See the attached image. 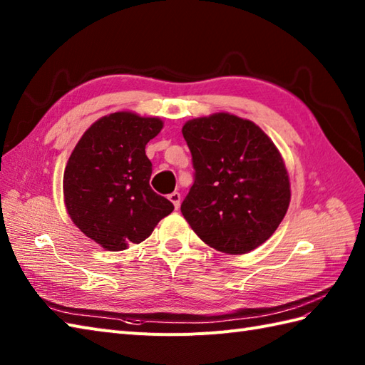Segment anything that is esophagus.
Segmentation results:
<instances>
[{
    "label": "esophagus",
    "mask_w": 365,
    "mask_h": 365,
    "mask_svg": "<svg viewBox=\"0 0 365 365\" xmlns=\"http://www.w3.org/2000/svg\"><path fill=\"white\" fill-rule=\"evenodd\" d=\"M169 197V200H170V202H173L174 204V207H175V210H177V208L178 207H180V192H178V191H174V192H170V195L168 196Z\"/></svg>",
    "instance_id": "34e87169"
}]
</instances>
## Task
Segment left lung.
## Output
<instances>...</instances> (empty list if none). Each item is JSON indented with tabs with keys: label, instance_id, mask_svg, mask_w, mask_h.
<instances>
[{
	"label": "left lung",
	"instance_id": "obj_1",
	"mask_svg": "<svg viewBox=\"0 0 365 365\" xmlns=\"http://www.w3.org/2000/svg\"><path fill=\"white\" fill-rule=\"evenodd\" d=\"M195 183L182 215L216 251L246 254L265 243L290 204L281 153L254 122L229 113L188 120L182 128Z\"/></svg>",
	"mask_w": 365,
	"mask_h": 365
}]
</instances>
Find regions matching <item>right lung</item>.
<instances>
[{
  "instance_id": "right-lung-1",
  "label": "right lung",
  "mask_w": 365,
  "mask_h": 365,
  "mask_svg": "<svg viewBox=\"0 0 365 365\" xmlns=\"http://www.w3.org/2000/svg\"><path fill=\"white\" fill-rule=\"evenodd\" d=\"M163 128L158 118L113 113L84 131L64 170V200L75 226L108 251L141 243L174 210L149 185L145 144Z\"/></svg>"
}]
</instances>
